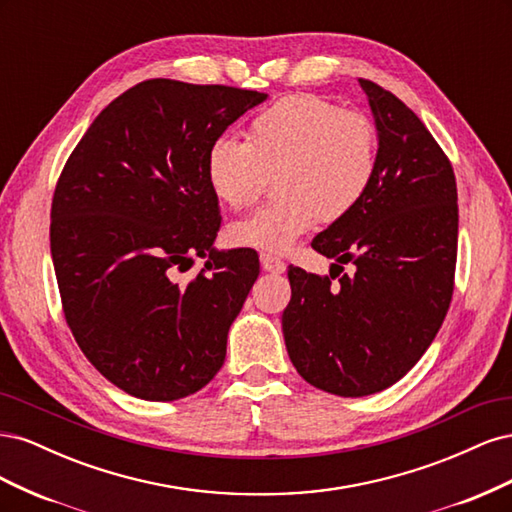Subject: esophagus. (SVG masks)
Wrapping results in <instances>:
<instances>
[{
	"instance_id": "obj_1",
	"label": "esophagus",
	"mask_w": 512,
	"mask_h": 512,
	"mask_svg": "<svg viewBox=\"0 0 512 512\" xmlns=\"http://www.w3.org/2000/svg\"><path fill=\"white\" fill-rule=\"evenodd\" d=\"M260 265L269 273H284L286 271V262L273 254H267V252L260 254Z\"/></svg>"
}]
</instances>
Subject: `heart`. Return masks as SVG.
Segmentation results:
<instances>
[{
	"mask_svg": "<svg viewBox=\"0 0 512 512\" xmlns=\"http://www.w3.org/2000/svg\"><path fill=\"white\" fill-rule=\"evenodd\" d=\"M378 147V130L367 115L320 96L292 94L250 121L245 143H211L205 175L220 203L243 209L275 173L277 198L232 224L230 239L284 254L320 218L337 222L363 203L376 179Z\"/></svg>",
	"mask_w": 512,
	"mask_h": 512,
	"instance_id": "1",
	"label": "heart"
}]
</instances>
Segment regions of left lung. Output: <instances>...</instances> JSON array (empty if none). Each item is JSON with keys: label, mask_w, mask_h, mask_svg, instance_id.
<instances>
[{"label": "left lung", "mask_w": 512, "mask_h": 512, "mask_svg": "<svg viewBox=\"0 0 512 512\" xmlns=\"http://www.w3.org/2000/svg\"><path fill=\"white\" fill-rule=\"evenodd\" d=\"M359 85L378 130L376 179L359 207L312 241L335 260L331 273L288 269L292 297L282 316L292 365L339 397L389 389L418 363L451 305L457 262L451 162L397 96ZM348 261L350 276L341 273Z\"/></svg>", "instance_id": "8db88e82"}]
</instances>
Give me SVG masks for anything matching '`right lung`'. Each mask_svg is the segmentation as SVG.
<instances>
[{
    "label": "right lung",
    "instance_id": "obj_1",
    "mask_svg": "<svg viewBox=\"0 0 512 512\" xmlns=\"http://www.w3.org/2000/svg\"><path fill=\"white\" fill-rule=\"evenodd\" d=\"M267 94L151 79L91 123L61 170L51 256L68 327L100 374L138 399L175 401L213 380L260 273L254 250L218 252L211 143ZM208 256L190 283L176 275Z\"/></svg>",
    "mask_w": 512,
    "mask_h": 512
}]
</instances>
